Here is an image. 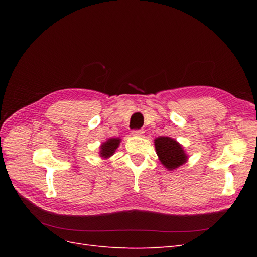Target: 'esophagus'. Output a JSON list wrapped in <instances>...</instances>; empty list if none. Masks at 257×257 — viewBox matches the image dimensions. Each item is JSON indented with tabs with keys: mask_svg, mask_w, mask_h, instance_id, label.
I'll use <instances>...</instances> for the list:
<instances>
[{
	"mask_svg": "<svg viewBox=\"0 0 257 257\" xmlns=\"http://www.w3.org/2000/svg\"><path fill=\"white\" fill-rule=\"evenodd\" d=\"M132 134H133L134 136H143L144 135V131L143 130H133L132 131Z\"/></svg>",
	"mask_w": 257,
	"mask_h": 257,
	"instance_id": "obj_1",
	"label": "esophagus"
}]
</instances>
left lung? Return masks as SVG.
<instances>
[{"instance_id": "obj_1", "label": "left lung", "mask_w": 257, "mask_h": 257, "mask_svg": "<svg viewBox=\"0 0 257 257\" xmlns=\"http://www.w3.org/2000/svg\"><path fill=\"white\" fill-rule=\"evenodd\" d=\"M154 144L160 161L169 170L175 169L186 162L188 157L185 155L182 147L175 139L162 136L155 139Z\"/></svg>"}]
</instances>
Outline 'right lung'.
I'll list each match as a JSON object with an SVG mask.
<instances>
[{
	"mask_svg": "<svg viewBox=\"0 0 257 257\" xmlns=\"http://www.w3.org/2000/svg\"><path fill=\"white\" fill-rule=\"evenodd\" d=\"M120 144V139L119 138H110L108 139V141L106 143H104L102 145V147H100V157L103 158H108L110 157V155H112L115 151L116 148H118Z\"/></svg>",
	"mask_w": 257,
	"mask_h": 257,
	"instance_id": "add662e5",
	"label": "right lung"
}]
</instances>
